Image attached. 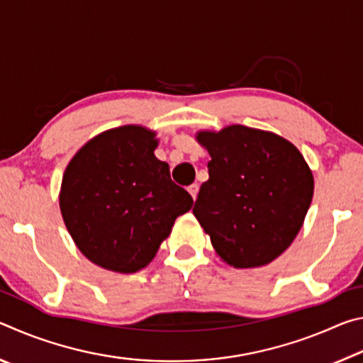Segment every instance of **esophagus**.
I'll return each instance as SVG.
<instances>
[{
    "mask_svg": "<svg viewBox=\"0 0 363 363\" xmlns=\"http://www.w3.org/2000/svg\"><path fill=\"white\" fill-rule=\"evenodd\" d=\"M187 190H189V194L192 195V199L195 200L196 199V194H199V184H192V186L187 187Z\"/></svg>",
    "mask_w": 363,
    "mask_h": 363,
    "instance_id": "obj_1",
    "label": "esophagus"
}]
</instances>
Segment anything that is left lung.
Wrapping results in <instances>:
<instances>
[{"mask_svg": "<svg viewBox=\"0 0 363 363\" xmlns=\"http://www.w3.org/2000/svg\"><path fill=\"white\" fill-rule=\"evenodd\" d=\"M195 139L211 160L192 211L216 255L235 269L272 262L296 238L314 195L303 153L279 134L243 125Z\"/></svg>", "mask_w": 363, "mask_h": 363, "instance_id": "8db88e82", "label": "left lung"}]
</instances>
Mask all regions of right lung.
Wrapping results in <instances>:
<instances>
[{
	"mask_svg": "<svg viewBox=\"0 0 363 363\" xmlns=\"http://www.w3.org/2000/svg\"><path fill=\"white\" fill-rule=\"evenodd\" d=\"M157 133L139 125L112 128L67 164L59 206L67 230L91 262L133 274L149 266L177 216L194 205L155 157Z\"/></svg>",
	"mask_w": 363,
	"mask_h": 363,
	"instance_id": "obj_1",
	"label": "right lung"
}]
</instances>
